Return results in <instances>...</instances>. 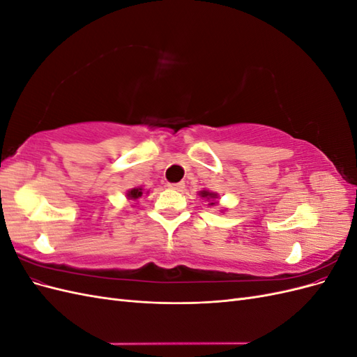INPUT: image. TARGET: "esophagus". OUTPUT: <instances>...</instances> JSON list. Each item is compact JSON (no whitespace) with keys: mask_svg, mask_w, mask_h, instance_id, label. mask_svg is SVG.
I'll list each match as a JSON object with an SVG mask.
<instances>
[{"mask_svg":"<svg viewBox=\"0 0 357 357\" xmlns=\"http://www.w3.org/2000/svg\"><path fill=\"white\" fill-rule=\"evenodd\" d=\"M168 188H169V189H174V190H183V189H185V183H183V181L169 183Z\"/></svg>","mask_w":357,"mask_h":357,"instance_id":"obj_1","label":"esophagus"}]
</instances>
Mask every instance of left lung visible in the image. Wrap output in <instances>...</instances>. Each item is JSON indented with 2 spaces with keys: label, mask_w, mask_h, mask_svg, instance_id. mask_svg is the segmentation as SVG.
<instances>
[{
  "label": "left lung",
  "mask_w": 357,
  "mask_h": 357,
  "mask_svg": "<svg viewBox=\"0 0 357 357\" xmlns=\"http://www.w3.org/2000/svg\"><path fill=\"white\" fill-rule=\"evenodd\" d=\"M201 197L210 199V201H211L210 205H214V204H215V202H214V198H218V195H215V193H211V192H207V190H202V192H201Z\"/></svg>",
  "instance_id": "1"
}]
</instances>
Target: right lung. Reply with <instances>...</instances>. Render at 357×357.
<instances>
[{
    "instance_id": "add662e5",
    "label": "right lung",
    "mask_w": 357,
    "mask_h": 357,
    "mask_svg": "<svg viewBox=\"0 0 357 357\" xmlns=\"http://www.w3.org/2000/svg\"><path fill=\"white\" fill-rule=\"evenodd\" d=\"M143 195V189H139V188H137V189H132V190H129L128 192V197H129V199H138L139 197Z\"/></svg>"
}]
</instances>
